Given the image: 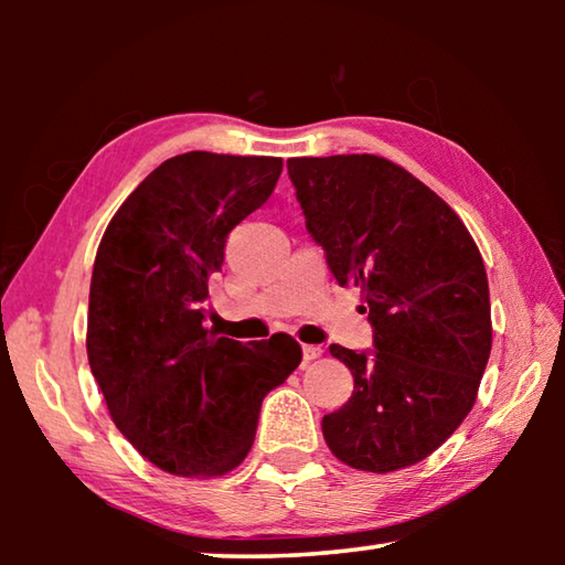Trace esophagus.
<instances>
[{"instance_id": "1", "label": "esophagus", "mask_w": 565, "mask_h": 565, "mask_svg": "<svg viewBox=\"0 0 565 565\" xmlns=\"http://www.w3.org/2000/svg\"><path fill=\"white\" fill-rule=\"evenodd\" d=\"M301 351H303V361H306V363L317 361V359L323 356V349H321V347H303Z\"/></svg>"}]
</instances>
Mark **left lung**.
Returning <instances> with one entry per match:
<instances>
[{"mask_svg":"<svg viewBox=\"0 0 565 565\" xmlns=\"http://www.w3.org/2000/svg\"><path fill=\"white\" fill-rule=\"evenodd\" d=\"M306 232L359 286L374 349L331 343L353 394L321 431L351 468L388 473L434 454L473 408L491 353L483 259L441 196L374 154L289 159Z\"/></svg>","mask_w":565,"mask_h":565,"instance_id":"obj_1","label":"left lung"}]
</instances>
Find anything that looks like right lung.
Masks as SVG:
<instances>
[{
    "mask_svg": "<svg viewBox=\"0 0 565 565\" xmlns=\"http://www.w3.org/2000/svg\"><path fill=\"white\" fill-rule=\"evenodd\" d=\"M281 169L276 157H171L102 236L89 366L114 424L161 471L209 478L236 468L254 444L264 396L301 363L289 333L242 343L204 327L226 236L271 196Z\"/></svg>",
    "mask_w": 565,
    "mask_h": 565,
    "instance_id": "add662e5",
    "label": "right lung"
}]
</instances>
